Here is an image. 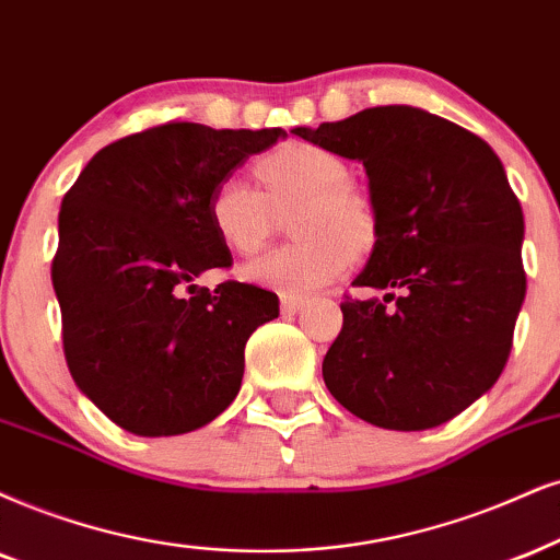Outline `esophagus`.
Masks as SVG:
<instances>
[{
  "label": "esophagus",
  "instance_id": "obj_1",
  "mask_svg": "<svg viewBox=\"0 0 560 560\" xmlns=\"http://www.w3.org/2000/svg\"><path fill=\"white\" fill-rule=\"evenodd\" d=\"M303 306H306V299H299V295H280L282 314H299Z\"/></svg>",
  "mask_w": 560,
  "mask_h": 560
}]
</instances>
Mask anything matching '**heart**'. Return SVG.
<instances>
[{
  "mask_svg": "<svg viewBox=\"0 0 560 560\" xmlns=\"http://www.w3.org/2000/svg\"><path fill=\"white\" fill-rule=\"evenodd\" d=\"M261 191L241 178H223L207 199V220L236 257H254L272 236L275 212L301 205L293 244L272 248L244 267V278L282 295L308 293L340 278L350 252L376 238L374 202L350 184L340 155L314 142H282L254 161Z\"/></svg>",
  "mask_w": 560,
  "mask_h": 560,
  "instance_id": "1",
  "label": "heart"
}]
</instances>
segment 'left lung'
I'll use <instances>...</instances> for the list:
<instances>
[{"label":"left lung","mask_w":560,"mask_h":560,"mask_svg":"<svg viewBox=\"0 0 560 560\" xmlns=\"http://www.w3.org/2000/svg\"><path fill=\"white\" fill-rule=\"evenodd\" d=\"M293 135L361 161L376 244L345 295L327 350V389L365 423L423 431L499 382L527 275L524 215L491 144L412 106L363 108Z\"/></svg>","instance_id":"8db88e82"}]
</instances>
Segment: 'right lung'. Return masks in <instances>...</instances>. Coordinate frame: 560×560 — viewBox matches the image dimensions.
<instances>
[{
	"instance_id": "right-lung-1",
	"label": "right lung",
	"mask_w": 560,
	"mask_h": 560,
	"mask_svg": "<svg viewBox=\"0 0 560 560\" xmlns=\"http://www.w3.org/2000/svg\"><path fill=\"white\" fill-rule=\"evenodd\" d=\"M280 137L158 124L98 150L61 199L51 282L69 374L124 431L176 436L236 399L246 340L280 308L248 282L195 285L233 265L207 199Z\"/></svg>"
}]
</instances>
